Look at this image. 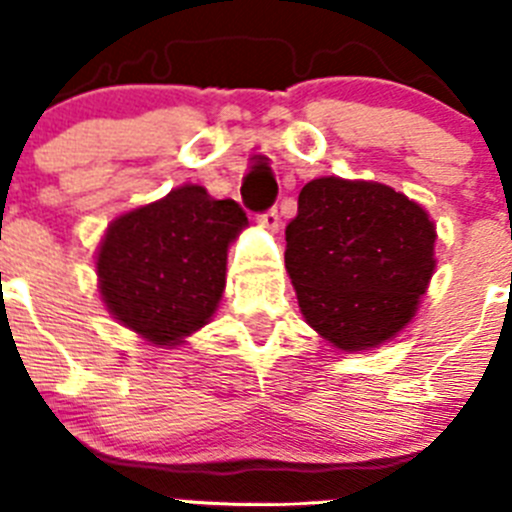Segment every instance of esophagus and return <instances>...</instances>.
I'll return each instance as SVG.
<instances>
[{
	"instance_id": "esophagus-1",
	"label": "esophagus",
	"mask_w": 512,
	"mask_h": 512,
	"mask_svg": "<svg viewBox=\"0 0 512 512\" xmlns=\"http://www.w3.org/2000/svg\"><path fill=\"white\" fill-rule=\"evenodd\" d=\"M256 220H259L264 228H269V231H276V228H279V210H276V208L264 210V213L256 215Z\"/></svg>"
}]
</instances>
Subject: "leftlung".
<instances>
[{"label":"left lung","mask_w":512,"mask_h":512,"mask_svg":"<svg viewBox=\"0 0 512 512\" xmlns=\"http://www.w3.org/2000/svg\"><path fill=\"white\" fill-rule=\"evenodd\" d=\"M434 241L426 210L393 187L307 182L284 251L304 320L340 350L391 340L434 274Z\"/></svg>","instance_id":"8db88e82"}]
</instances>
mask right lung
Wrapping results in <instances>:
<instances>
[{
  "label": "right lung",
  "instance_id": "right-lung-1",
  "mask_svg": "<svg viewBox=\"0 0 512 512\" xmlns=\"http://www.w3.org/2000/svg\"><path fill=\"white\" fill-rule=\"evenodd\" d=\"M246 223L236 200H215L198 185L121 215L98 251L103 302L154 345H177L218 307L228 243Z\"/></svg>",
  "mask_w": 512,
  "mask_h": 512
}]
</instances>
